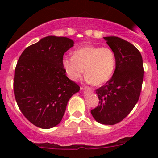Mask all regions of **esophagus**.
Here are the masks:
<instances>
[{
	"mask_svg": "<svg viewBox=\"0 0 158 158\" xmlns=\"http://www.w3.org/2000/svg\"><path fill=\"white\" fill-rule=\"evenodd\" d=\"M81 90H89L90 92H93L94 89L92 88H90V87H82L81 88Z\"/></svg>",
	"mask_w": 158,
	"mask_h": 158,
	"instance_id": "obj_1",
	"label": "esophagus"
}]
</instances>
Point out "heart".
<instances>
[{
	"instance_id": "heart-1",
	"label": "heart",
	"mask_w": 158,
	"mask_h": 158,
	"mask_svg": "<svg viewBox=\"0 0 158 158\" xmlns=\"http://www.w3.org/2000/svg\"><path fill=\"white\" fill-rule=\"evenodd\" d=\"M62 63L71 80L77 81L85 71L87 82L101 85L112 76L116 59L114 52L109 47L89 46L76 49L73 56L64 57Z\"/></svg>"
}]
</instances>
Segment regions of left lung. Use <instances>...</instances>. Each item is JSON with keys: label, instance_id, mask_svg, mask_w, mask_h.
I'll return each mask as SVG.
<instances>
[{"label": "left lung", "instance_id": "left-lung-1", "mask_svg": "<svg viewBox=\"0 0 158 158\" xmlns=\"http://www.w3.org/2000/svg\"><path fill=\"white\" fill-rule=\"evenodd\" d=\"M104 40L115 55V69L111 79L96 90L100 104L91 114L98 123L111 125L123 120L137 104L144 71L141 52L133 44L117 36Z\"/></svg>", "mask_w": 158, "mask_h": 158}]
</instances>
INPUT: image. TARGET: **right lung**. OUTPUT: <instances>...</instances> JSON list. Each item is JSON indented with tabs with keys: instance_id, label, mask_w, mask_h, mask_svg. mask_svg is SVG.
I'll use <instances>...</instances> for the list:
<instances>
[{
	"instance_id": "1",
	"label": "right lung",
	"mask_w": 158,
	"mask_h": 158,
	"mask_svg": "<svg viewBox=\"0 0 158 158\" xmlns=\"http://www.w3.org/2000/svg\"><path fill=\"white\" fill-rule=\"evenodd\" d=\"M74 45L64 36H49L27 47L17 61L14 92L17 106L32 124L40 128L56 126L69 98L79 86L66 76L63 55Z\"/></svg>"
}]
</instances>
